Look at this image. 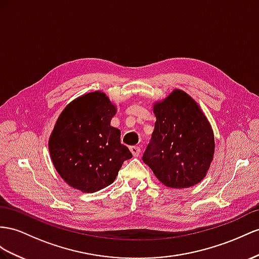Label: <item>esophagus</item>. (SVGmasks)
<instances>
[{"label":"esophagus","mask_w":259,"mask_h":259,"mask_svg":"<svg viewBox=\"0 0 259 259\" xmlns=\"http://www.w3.org/2000/svg\"><path fill=\"white\" fill-rule=\"evenodd\" d=\"M130 151H131V153H132V155H134L135 157H137V156H139L140 155V152H141V149L139 148V147H131L130 148Z\"/></svg>","instance_id":"34e87169"}]
</instances>
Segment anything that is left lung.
Masks as SVG:
<instances>
[{
	"label": "left lung",
	"mask_w": 259,
	"mask_h": 259,
	"mask_svg": "<svg viewBox=\"0 0 259 259\" xmlns=\"http://www.w3.org/2000/svg\"><path fill=\"white\" fill-rule=\"evenodd\" d=\"M156 117L142 160L169 188H189L207 175L214 155V135L200 106L175 89L153 104Z\"/></svg>",
	"instance_id": "8db88e82"
}]
</instances>
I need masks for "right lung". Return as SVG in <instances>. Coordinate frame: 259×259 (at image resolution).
<instances>
[{"instance_id": "1", "label": "right lung", "mask_w": 259, "mask_h": 259, "mask_svg": "<svg viewBox=\"0 0 259 259\" xmlns=\"http://www.w3.org/2000/svg\"><path fill=\"white\" fill-rule=\"evenodd\" d=\"M117 107L102 91L75 98L57 119L49 152L58 174L72 188L95 193L114 183L131 152L111 127Z\"/></svg>"}]
</instances>
